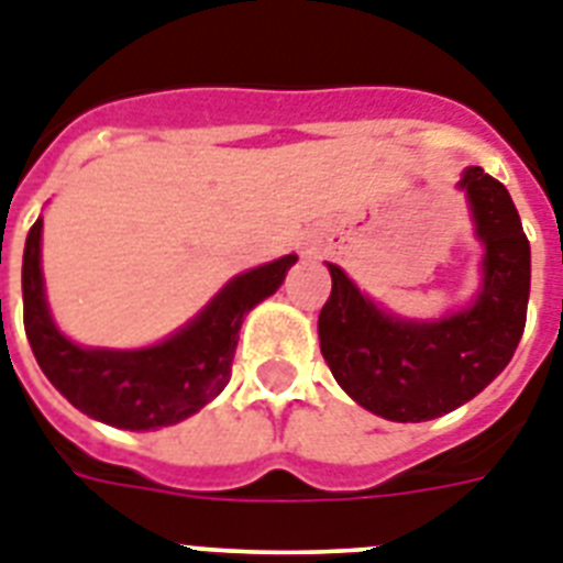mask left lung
Returning <instances> with one entry per match:
<instances>
[{
  "mask_svg": "<svg viewBox=\"0 0 563 563\" xmlns=\"http://www.w3.org/2000/svg\"><path fill=\"white\" fill-rule=\"evenodd\" d=\"M486 280L477 303L437 323L378 312L338 266L318 318L323 361L361 408L393 422H424L474 399L511 361L527 327L529 240L497 178L463 173Z\"/></svg>",
  "mask_w": 563,
  "mask_h": 563,
  "instance_id": "1",
  "label": "left lung"
}]
</instances>
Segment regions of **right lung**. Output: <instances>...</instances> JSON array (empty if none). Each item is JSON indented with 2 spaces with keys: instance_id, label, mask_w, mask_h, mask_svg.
<instances>
[{
  "instance_id": "add662e5",
  "label": "right lung",
  "mask_w": 563,
  "mask_h": 563,
  "mask_svg": "<svg viewBox=\"0 0 563 563\" xmlns=\"http://www.w3.org/2000/svg\"><path fill=\"white\" fill-rule=\"evenodd\" d=\"M36 219L22 257V321L45 378L77 410L123 431H155L202 410L231 378L242 318L280 289L297 254L228 283L196 321L164 344L135 353L84 350L59 335L45 306Z\"/></svg>"
}]
</instances>
